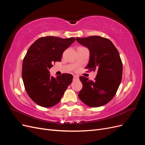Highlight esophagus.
<instances>
[{
    "mask_svg": "<svg viewBox=\"0 0 145 145\" xmlns=\"http://www.w3.org/2000/svg\"><path fill=\"white\" fill-rule=\"evenodd\" d=\"M73 79L74 80H78V77L77 76H73Z\"/></svg>",
    "mask_w": 145,
    "mask_h": 145,
    "instance_id": "34e87169",
    "label": "esophagus"
}]
</instances>
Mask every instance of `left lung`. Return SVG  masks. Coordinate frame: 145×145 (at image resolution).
<instances>
[{"instance_id": "8db88e82", "label": "left lung", "mask_w": 145, "mask_h": 145, "mask_svg": "<svg viewBox=\"0 0 145 145\" xmlns=\"http://www.w3.org/2000/svg\"><path fill=\"white\" fill-rule=\"evenodd\" d=\"M76 40L89 51L86 69L97 72L94 81L80 77L83 88L78 97L90 107L103 106L114 97L121 80L123 65L119 53L106 38L93 36L77 37Z\"/></svg>"}]
</instances>
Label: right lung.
<instances>
[{"mask_svg": "<svg viewBox=\"0 0 145 145\" xmlns=\"http://www.w3.org/2000/svg\"><path fill=\"white\" fill-rule=\"evenodd\" d=\"M76 40L54 36L40 37L28 49L24 59L22 76L29 97L38 105L50 108L57 104L72 81L71 74L54 78L49 69L60 62L63 52Z\"/></svg>", "mask_w": 145, "mask_h": 145, "instance_id": "1", "label": "right lung"}]
</instances>
